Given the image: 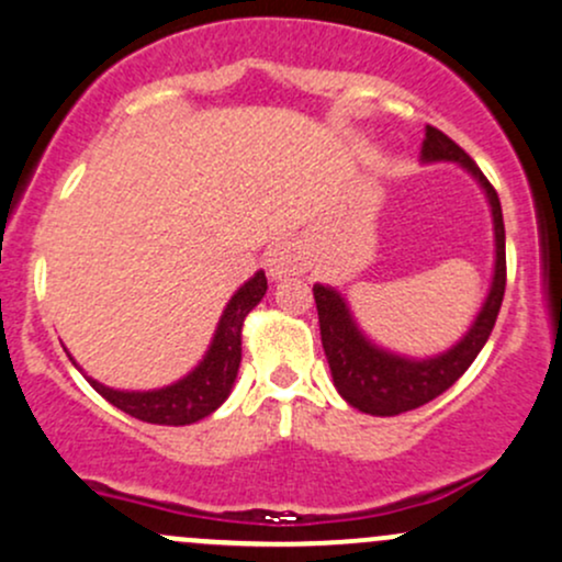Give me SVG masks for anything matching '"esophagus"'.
<instances>
[{"label": "esophagus", "instance_id": "esophagus-1", "mask_svg": "<svg viewBox=\"0 0 562 562\" xmlns=\"http://www.w3.org/2000/svg\"><path fill=\"white\" fill-rule=\"evenodd\" d=\"M269 277L271 280H285V277H296L306 271V252L296 239H285L269 250Z\"/></svg>", "mask_w": 562, "mask_h": 562}]
</instances>
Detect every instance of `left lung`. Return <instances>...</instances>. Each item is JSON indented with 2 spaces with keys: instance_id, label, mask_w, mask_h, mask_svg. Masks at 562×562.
<instances>
[{
  "instance_id": "left-lung-1",
  "label": "left lung",
  "mask_w": 562,
  "mask_h": 562,
  "mask_svg": "<svg viewBox=\"0 0 562 562\" xmlns=\"http://www.w3.org/2000/svg\"><path fill=\"white\" fill-rule=\"evenodd\" d=\"M423 161H458L480 180V186L487 193L490 206H493V226H495V274L490 296L484 301L480 317L469 334L447 350L445 356H436L428 360H409L393 356V352L380 350L360 334L345 299L334 288L315 285L317 317H321V339L326 350L330 376L339 390L341 398L366 415L393 417L401 412L417 409L428 404L436 395L445 393L454 382L463 376V371L474 363L480 356L484 341L490 339L495 326V317L501 312V301L506 291V232L504 215H501V202L495 188L490 186L487 177L476 167L474 158L447 137L439 128H425L423 142Z\"/></svg>"
}]
</instances>
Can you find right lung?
Segmentation results:
<instances>
[{
  "label": "right lung",
  "instance_id": "right-lung-1",
  "mask_svg": "<svg viewBox=\"0 0 562 562\" xmlns=\"http://www.w3.org/2000/svg\"><path fill=\"white\" fill-rule=\"evenodd\" d=\"M266 288H269L266 274L258 271L250 282H245L234 293L221 323H217L210 352L186 380L161 390H147V393H123V390L104 387L102 382L91 380V376H88V382L112 406L137 417V420L156 425H191L202 420L232 393L241 360V323L250 315L252 306L263 299Z\"/></svg>",
  "mask_w": 562,
  "mask_h": 562
}]
</instances>
